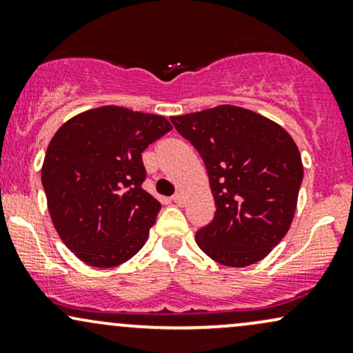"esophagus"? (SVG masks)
Listing matches in <instances>:
<instances>
[{"label": "esophagus", "mask_w": 353, "mask_h": 353, "mask_svg": "<svg viewBox=\"0 0 353 353\" xmlns=\"http://www.w3.org/2000/svg\"><path fill=\"white\" fill-rule=\"evenodd\" d=\"M172 201H174V202H176V204H177V205H182V204H184V196H182V194H181V192L174 194V196H172Z\"/></svg>", "instance_id": "esophagus-1"}]
</instances>
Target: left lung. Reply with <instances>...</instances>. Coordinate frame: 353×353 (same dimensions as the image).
I'll list each match as a JSON object with an SVG mask.
<instances>
[{
    "instance_id": "left-lung-1",
    "label": "left lung",
    "mask_w": 353,
    "mask_h": 353,
    "mask_svg": "<svg viewBox=\"0 0 353 353\" xmlns=\"http://www.w3.org/2000/svg\"><path fill=\"white\" fill-rule=\"evenodd\" d=\"M176 131L204 161L216 214L197 245L222 265L262 261L289 230L303 169L294 139L249 109L217 106L174 116Z\"/></svg>"
}]
</instances>
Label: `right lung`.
Segmentation results:
<instances>
[{"label":"right lung","mask_w":353,"mask_h":353,"mask_svg":"<svg viewBox=\"0 0 353 353\" xmlns=\"http://www.w3.org/2000/svg\"><path fill=\"white\" fill-rule=\"evenodd\" d=\"M163 116L104 106L52 136L41 182L61 241L88 265L114 267L139 252L161 204L143 189V152L171 131Z\"/></svg>","instance_id":"obj_1"}]
</instances>
